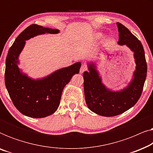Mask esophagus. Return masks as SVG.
<instances>
[{
	"mask_svg": "<svg viewBox=\"0 0 153 153\" xmlns=\"http://www.w3.org/2000/svg\"><path fill=\"white\" fill-rule=\"evenodd\" d=\"M88 69V67L85 64H83L82 65L81 67V69H80V73H83V72H85V71H86Z\"/></svg>",
	"mask_w": 153,
	"mask_h": 153,
	"instance_id": "esophagus-1",
	"label": "esophagus"
}]
</instances>
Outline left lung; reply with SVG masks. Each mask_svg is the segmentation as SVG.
<instances>
[{
    "instance_id": "1",
    "label": "left lung",
    "mask_w": 153,
    "mask_h": 153,
    "mask_svg": "<svg viewBox=\"0 0 153 153\" xmlns=\"http://www.w3.org/2000/svg\"><path fill=\"white\" fill-rule=\"evenodd\" d=\"M119 39L118 44L126 45L134 52L136 70L130 83L120 91L106 88L95 64H88L89 72L83 73V88L88 107L92 111L102 116L111 117L120 115L135 105L141 97L147 75V62L141 42L128 29L117 22Z\"/></svg>"
}]
</instances>
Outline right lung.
<instances>
[{"label": "right lung", "instance_id": "obj_1", "mask_svg": "<svg viewBox=\"0 0 153 153\" xmlns=\"http://www.w3.org/2000/svg\"><path fill=\"white\" fill-rule=\"evenodd\" d=\"M58 33V29L32 24L20 33L8 51L5 72L6 88L19 111L30 118H45L53 114L59 106L64 87L80 70L81 62H76L37 80L29 78L20 71L18 57L26 40L37 35Z\"/></svg>", "mask_w": 153, "mask_h": 153}]
</instances>
